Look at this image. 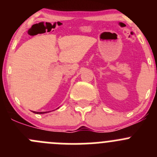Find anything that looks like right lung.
<instances>
[{
	"instance_id": "obj_1",
	"label": "right lung",
	"mask_w": 157,
	"mask_h": 157,
	"mask_svg": "<svg viewBox=\"0 0 157 157\" xmlns=\"http://www.w3.org/2000/svg\"><path fill=\"white\" fill-rule=\"evenodd\" d=\"M34 113L36 114H44V113H46V112H33Z\"/></svg>"
}]
</instances>
